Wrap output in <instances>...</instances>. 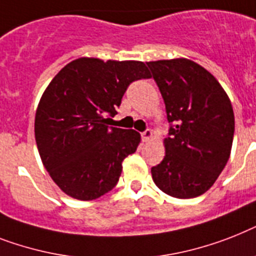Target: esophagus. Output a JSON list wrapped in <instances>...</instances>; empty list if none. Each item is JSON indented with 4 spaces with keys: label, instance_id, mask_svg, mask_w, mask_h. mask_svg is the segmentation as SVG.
Segmentation results:
<instances>
[{
    "label": "esophagus",
    "instance_id": "1",
    "mask_svg": "<svg viewBox=\"0 0 256 256\" xmlns=\"http://www.w3.org/2000/svg\"><path fill=\"white\" fill-rule=\"evenodd\" d=\"M151 138H152V132H151V130H146V132H142V140H143V142H148Z\"/></svg>",
    "mask_w": 256,
    "mask_h": 256
}]
</instances>
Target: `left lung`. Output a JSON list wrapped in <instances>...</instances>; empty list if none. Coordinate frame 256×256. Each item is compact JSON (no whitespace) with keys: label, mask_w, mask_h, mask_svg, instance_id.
<instances>
[{"label":"left lung","mask_w":256,"mask_h":256,"mask_svg":"<svg viewBox=\"0 0 256 256\" xmlns=\"http://www.w3.org/2000/svg\"><path fill=\"white\" fill-rule=\"evenodd\" d=\"M171 124L166 156L151 168L154 182L176 198L205 193L229 160L234 112L217 78L200 64L178 58L148 62Z\"/></svg>","instance_id":"obj_1"}]
</instances>
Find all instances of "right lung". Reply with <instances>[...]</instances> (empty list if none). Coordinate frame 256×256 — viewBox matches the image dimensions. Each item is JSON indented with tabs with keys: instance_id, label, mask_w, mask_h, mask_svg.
<instances>
[{
	"instance_id": "obj_1",
	"label": "right lung",
	"mask_w": 256,
	"mask_h": 256,
	"mask_svg": "<svg viewBox=\"0 0 256 256\" xmlns=\"http://www.w3.org/2000/svg\"><path fill=\"white\" fill-rule=\"evenodd\" d=\"M135 60L80 58L56 74L39 101L35 140L43 166L66 194L89 201L117 186L140 134L108 126L132 81L148 78Z\"/></svg>"
}]
</instances>
